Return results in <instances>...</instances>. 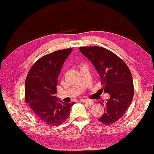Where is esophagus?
Returning <instances> with one entry per match:
<instances>
[{"label": "esophagus", "mask_w": 154, "mask_h": 154, "mask_svg": "<svg viewBox=\"0 0 154 154\" xmlns=\"http://www.w3.org/2000/svg\"><path fill=\"white\" fill-rule=\"evenodd\" d=\"M82 102L85 103V104H87L88 105H89V106L93 105L94 103V101L93 100H89V99H83Z\"/></svg>", "instance_id": "esophagus-1"}]
</instances>
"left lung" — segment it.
<instances>
[{"mask_svg": "<svg viewBox=\"0 0 154 154\" xmlns=\"http://www.w3.org/2000/svg\"><path fill=\"white\" fill-rule=\"evenodd\" d=\"M79 50L99 74L102 89L110 95L106 102H100L104 108V112L98 120L106 125L116 122L126 112L133 99L131 72L119 57L105 48L81 47Z\"/></svg>", "mask_w": 154, "mask_h": 154, "instance_id": "1", "label": "left lung"}]
</instances>
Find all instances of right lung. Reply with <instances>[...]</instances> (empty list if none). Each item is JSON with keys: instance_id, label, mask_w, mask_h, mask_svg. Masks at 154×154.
Segmentation results:
<instances>
[{"instance_id": "obj_1", "label": "right lung", "mask_w": 154, "mask_h": 154, "mask_svg": "<svg viewBox=\"0 0 154 154\" xmlns=\"http://www.w3.org/2000/svg\"><path fill=\"white\" fill-rule=\"evenodd\" d=\"M72 51V48L59 50L39 59L26 79V103L37 119L49 126L63 123L75 103H64L55 96L62 66Z\"/></svg>"}]
</instances>
